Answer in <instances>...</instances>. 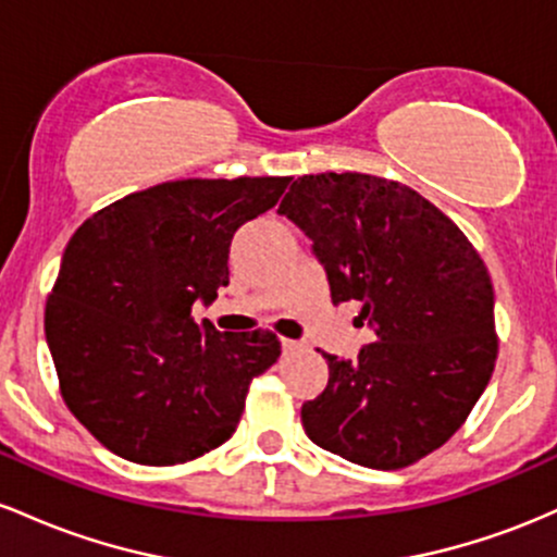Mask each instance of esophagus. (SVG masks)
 Returning <instances> with one entry per match:
<instances>
[{
  "label": "esophagus",
  "instance_id": "esophagus-1",
  "mask_svg": "<svg viewBox=\"0 0 557 557\" xmlns=\"http://www.w3.org/2000/svg\"><path fill=\"white\" fill-rule=\"evenodd\" d=\"M281 347H284V352H297V349L302 347V342H297V339H281Z\"/></svg>",
  "mask_w": 557,
  "mask_h": 557
}]
</instances>
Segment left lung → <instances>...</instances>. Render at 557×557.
<instances>
[{"instance_id":"obj_1","label":"left lung","mask_w":557,"mask_h":557,"mask_svg":"<svg viewBox=\"0 0 557 557\" xmlns=\"http://www.w3.org/2000/svg\"><path fill=\"white\" fill-rule=\"evenodd\" d=\"M312 239L334 305L358 299L376 334L358 360L323 352L329 384L302 405L318 447L397 471L455 434L497 360L484 260L440 208L399 181L312 173L278 205Z\"/></svg>"}]
</instances>
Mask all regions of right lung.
I'll use <instances>...</instances> for the list:
<instances>
[{
	"mask_svg": "<svg viewBox=\"0 0 557 557\" xmlns=\"http://www.w3.org/2000/svg\"><path fill=\"white\" fill-rule=\"evenodd\" d=\"M286 186V176L165 181L94 212L67 242L44 331L62 399L110 453L176 466L231 440L281 342L197 326L191 305L228 284L236 228Z\"/></svg>",
	"mask_w": 557,
	"mask_h": 557,
	"instance_id": "right-lung-1",
	"label": "right lung"
}]
</instances>
